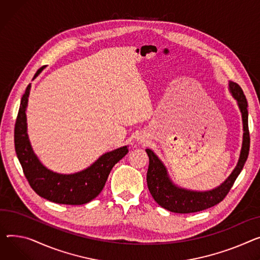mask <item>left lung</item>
I'll return each mask as SVG.
<instances>
[{
	"instance_id": "1",
	"label": "left lung",
	"mask_w": 260,
	"mask_h": 260,
	"mask_svg": "<svg viewBox=\"0 0 260 260\" xmlns=\"http://www.w3.org/2000/svg\"><path fill=\"white\" fill-rule=\"evenodd\" d=\"M229 90L236 99L238 108L243 117V145H241L239 159L232 174L218 187L209 191H193L178 187L168 177L166 167L162 161L150 149H145L149 158L147 170V186L153 200L163 208L175 213H192L208 209L220 203L229 193L236 178L243 170L248 159L250 150V134L248 125V102L244 91L236 82H229Z\"/></svg>"
}]
</instances>
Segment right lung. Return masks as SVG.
<instances>
[{
  "instance_id": "add662e5",
  "label": "right lung",
  "mask_w": 260,
  "mask_h": 260,
  "mask_svg": "<svg viewBox=\"0 0 260 260\" xmlns=\"http://www.w3.org/2000/svg\"><path fill=\"white\" fill-rule=\"evenodd\" d=\"M45 67L39 69L36 78ZM31 83L22 97L14 127V147L24 175L40 197L57 204L82 205L95 199L106 185L114 165L128 152L127 146L109 151L90 167L72 175H60L46 168L34 153L27 134L26 109Z\"/></svg>"
}]
</instances>
